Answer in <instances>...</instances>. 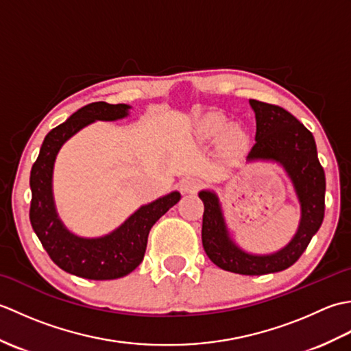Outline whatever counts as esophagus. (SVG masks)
Here are the masks:
<instances>
[{
  "instance_id": "esophagus-1",
  "label": "esophagus",
  "mask_w": 351,
  "mask_h": 351,
  "mask_svg": "<svg viewBox=\"0 0 351 351\" xmlns=\"http://www.w3.org/2000/svg\"><path fill=\"white\" fill-rule=\"evenodd\" d=\"M180 187L184 195H193V193H197L199 189L202 187V182H200L197 178L187 176L180 182Z\"/></svg>"
}]
</instances>
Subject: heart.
Wrapping results in <instances>:
<instances>
[{
  "label": "heart",
  "instance_id": "heart-1",
  "mask_svg": "<svg viewBox=\"0 0 351 351\" xmlns=\"http://www.w3.org/2000/svg\"><path fill=\"white\" fill-rule=\"evenodd\" d=\"M228 130V121L225 117H223L221 114L219 113H210L208 116H205L202 121L199 122V126H197V134H199V138H202L205 141L208 140H214L217 138L219 136H221L223 132H225ZM241 134L237 132V131H232L228 134V145L229 146H238L241 143Z\"/></svg>",
  "mask_w": 351,
  "mask_h": 351
}]
</instances>
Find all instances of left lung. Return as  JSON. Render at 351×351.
I'll return each mask as SVG.
<instances>
[{"mask_svg": "<svg viewBox=\"0 0 351 351\" xmlns=\"http://www.w3.org/2000/svg\"><path fill=\"white\" fill-rule=\"evenodd\" d=\"M256 119V143L247 161H274L285 169L300 204V223L285 247L270 255H252L230 240L219 197L202 190V244L208 258L226 271L261 276L282 271L293 265L306 250L324 219L326 176L318 161L312 132L297 119L273 104L250 99Z\"/></svg>", "mask_w": 351, "mask_h": 351, "instance_id": "8db88e82", "label": "left lung"}]
</instances>
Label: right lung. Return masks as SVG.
Returning a JSON list of instances; mask_svg holds the SVG:
<instances>
[{"label": "right lung", "mask_w": 351, "mask_h": 351, "mask_svg": "<svg viewBox=\"0 0 351 351\" xmlns=\"http://www.w3.org/2000/svg\"><path fill=\"white\" fill-rule=\"evenodd\" d=\"M126 104L93 102L75 111L68 121L45 137L39 156L29 173L32 205L29 221L49 258L62 270L90 280H111L130 274L143 261L149 230L161 215L180 202V191H171L140 206L131 217L108 235L83 238L63 225L52 196V170L56 156L73 134L95 121H117L128 116Z\"/></svg>", "instance_id": "right-lung-1"}]
</instances>
